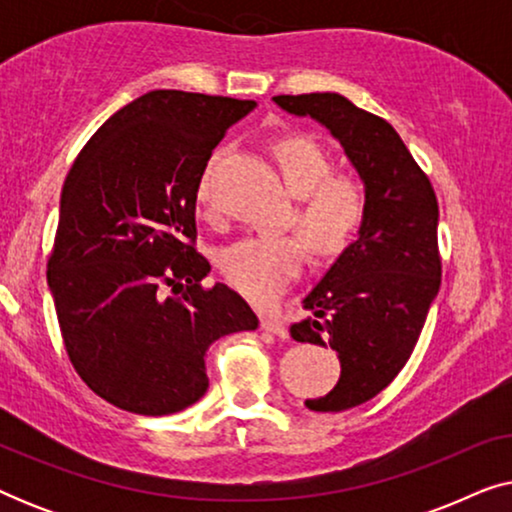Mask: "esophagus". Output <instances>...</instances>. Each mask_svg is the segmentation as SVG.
Listing matches in <instances>:
<instances>
[{
    "label": "esophagus",
    "instance_id": "1",
    "mask_svg": "<svg viewBox=\"0 0 512 512\" xmlns=\"http://www.w3.org/2000/svg\"><path fill=\"white\" fill-rule=\"evenodd\" d=\"M261 328L272 335H277V338H289V331H286L282 317H277V314H265L261 319Z\"/></svg>",
    "mask_w": 512,
    "mask_h": 512
}]
</instances>
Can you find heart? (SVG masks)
<instances>
[{
  "label": "heart",
  "mask_w": 512,
  "mask_h": 512,
  "mask_svg": "<svg viewBox=\"0 0 512 512\" xmlns=\"http://www.w3.org/2000/svg\"><path fill=\"white\" fill-rule=\"evenodd\" d=\"M289 191L298 198L296 226L317 256H333L347 247L363 214L366 195L352 177L331 174L326 151L310 137H284L272 146ZM223 151H214L198 184V200L212 205L214 167ZM303 242L293 233H254L228 244L219 256L223 277L254 300H270L303 265Z\"/></svg>",
  "instance_id": "heart-1"
}]
</instances>
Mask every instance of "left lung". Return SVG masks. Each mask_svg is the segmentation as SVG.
Returning <instances> with one entry per match:
<instances>
[{
	"label": "left lung",
	"mask_w": 512,
	"mask_h": 512,
	"mask_svg": "<svg viewBox=\"0 0 512 512\" xmlns=\"http://www.w3.org/2000/svg\"><path fill=\"white\" fill-rule=\"evenodd\" d=\"M272 102L331 132L366 195L356 240L303 298L307 317L291 326L293 340L331 345L340 359L338 384L326 396L305 401L307 408L349 410L401 373L438 296V200L429 177L384 118L338 93L277 95Z\"/></svg>",
	"instance_id": "left-lung-1"
}]
</instances>
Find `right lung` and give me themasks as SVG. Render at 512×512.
I'll return each instance as SVG.
<instances>
[{"instance_id": "add662e5", "label": "right lung", "mask_w": 512, "mask_h": 512, "mask_svg": "<svg viewBox=\"0 0 512 512\" xmlns=\"http://www.w3.org/2000/svg\"><path fill=\"white\" fill-rule=\"evenodd\" d=\"M254 107L151 90L118 109L67 174L48 289L69 361L116 408L149 417L188 408L209 387V345L258 328L226 284L202 289L212 265L193 249L207 160Z\"/></svg>"}]
</instances>
